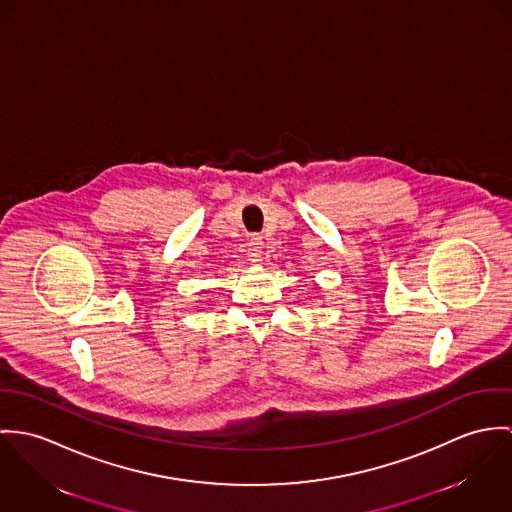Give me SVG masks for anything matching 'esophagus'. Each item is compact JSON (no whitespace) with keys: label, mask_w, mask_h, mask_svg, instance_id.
<instances>
[{"label":"esophagus","mask_w":512,"mask_h":512,"mask_svg":"<svg viewBox=\"0 0 512 512\" xmlns=\"http://www.w3.org/2000/svg\"><path fill=\"white\" fill-rule=\"evenodd\" d=\"M263 249V237L261 235H251L247 241V255L251 257V261H259L261 251Z\"/></svg>","instance_id":"esophagus-1"}]
</instances>
